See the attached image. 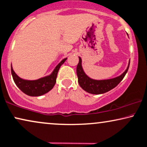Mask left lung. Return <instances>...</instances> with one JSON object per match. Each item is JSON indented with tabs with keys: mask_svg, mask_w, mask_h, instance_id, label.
I'll list each match as a JSON object with an SVG mask.
<instances>
[{
	"mask_svg": "<svg viewBox=\"0 0 147 147\" xmlns=\"http://www.w3.org/2000/svg\"><path fill=\"white\" fill-rule=\"evenodd\" d=\"M129 66V62L125 71L121 75L114 79L107 80H94L85 75L81 66V58L79 57V62L77 67L78 82L83 90L92 94H101L115 88L123 79Z\"/></svg>",
	"mask_w": 147,
	"mask_h": 147,
	"instance_id": "1",
	"label": "left lung"
}]
</instances>
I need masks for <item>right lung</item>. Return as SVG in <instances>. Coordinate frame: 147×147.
Instances as JSON below:
<instances>
[{
	"label": "right lung",
	"instance_id": "right-lung-1",
	"mask_svg": "<svg viewBox=\"0 0 147 147\" xmlns=\"http://www.w3.org/2000/svg\"><path fill=\"white\" fill-rule=\"evenodd\" d=\"M67 58H65L57 65L54 70L49 76H47L34 81H28L20 78L14 72L11 66V74L15 83L24 94L30 96H40L52 90L56 83L57 72L60 66Z\"/></svg>",
	"mask_w": 147,
	"mask_h": 147
}]
</instances>
